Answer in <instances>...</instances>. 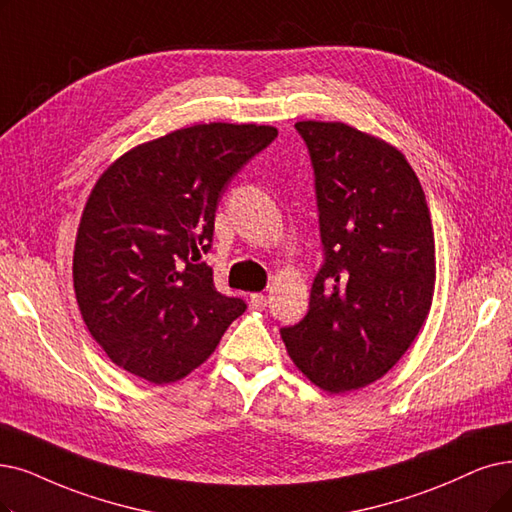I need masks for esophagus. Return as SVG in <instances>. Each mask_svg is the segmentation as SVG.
Instances as JSON below:
<instances>
[{
  "mask_svg": "<svg viewBox=\"0 0 512 512\" xmlns=\"http://www.w3.org/2000/svg\"><path fill=\"white\" fill-rule=\"evenodd\" d=\"M250 306L256 311H262L267 306V296L264 294H250Z\"/></svg>",
  "mask_w": 512,
  "mask_h": 512,
  "instance_id": "obj_1",
  "label": "esophagus"
}]
</instances>
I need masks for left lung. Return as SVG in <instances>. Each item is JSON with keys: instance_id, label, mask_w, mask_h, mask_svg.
Returning a JSON list of instances; mask_svg holds the SVG:
<instances>
[{"instance_id": "left-lung-1", "label": "left lung", "mask_w": 512, "mask_h": 512, "mask_svg": "<svg viewBox=\"0 0 512 512\" xmlns=\"http://www.w3.org/2000/svg\"><path fill=\"white\" fill-rule=\"evenodd\" d=\"M315 170L323 267L309 313L281 327L323 391L382 378L410 349L435 294V235L416 172L386 140L342 121H298Z\"/></svg>"}]
</instances>
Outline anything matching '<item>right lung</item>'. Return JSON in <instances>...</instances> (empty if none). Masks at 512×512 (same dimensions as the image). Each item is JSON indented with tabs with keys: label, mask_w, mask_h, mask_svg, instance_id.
<instances>
[{
	"label": "right lung",
	"mask_w": 512,
	"mask_h": 512,
	"mask_svg": "<svg viewBox=\"0 0 512 512\" xmlns=\"http://www.w3.org/2000/svg\"><path fill=\"white\" fill-rule=\"evenodd\" d=\"M277 128L197 124L142 142L102 172L79 220L73 285L109 359L153 384L191 374L245 311L196 264L212 248L218 201Z\"/></svg>",
	"instance_id": "1"
}]
</instances>
